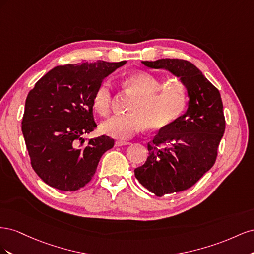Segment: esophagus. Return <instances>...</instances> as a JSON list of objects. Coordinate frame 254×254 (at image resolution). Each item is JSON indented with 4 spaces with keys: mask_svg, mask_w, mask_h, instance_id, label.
I'll return each instance as SVG.
<instances>
[{
    "mask_svg": "<svg viewBox=\"0 0 254 254\" xmlns=\"http://www.w3.org/2000/svg\"><path fill=\"white\" fill-rule=\"evenodd\" d=\"M114 145H115V147H121V146H125V145H129V142H127V141H115V143H114Z\"/></svg>",
    "mask_w": 254,
    "mask_h": 254,
    "instance_id": "34e87169",
    "label": "esophagus"
}]
</instances>
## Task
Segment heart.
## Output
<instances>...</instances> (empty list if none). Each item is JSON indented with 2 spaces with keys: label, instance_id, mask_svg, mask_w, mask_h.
I'll list each match as a JSON object with an SVG mask.
<instances>
[{
  "label": "heart",
  "instance_id": "heart-1",
  "mask_svg": "<svg viewBox=\"0 0 254 254\" xmlns=\"http://www.w3.org/2000/svg\"><path fill=\"white\" fill-rule=\"evenodd\" d=\"M139 72L127 75L122 83L124 89L136 96L128 114L113 115L101 125L102 132L114 139L128 140L149 126L153 130L170 127L186 112L188 90L184 82L175 76ZM112 102V86L109 80L98 84L92 96L94 110L105 117Z\"/></svg>",
  "mask_w": 254,
  "mask_h": 254
}]
</instances>
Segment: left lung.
Listing matches in <instances>:
<instances>
[{
  "mask_svg": "<svg viewBox=\"0 0 254 254\" xmlns=\"http://www.w3.org/2000/svg\"><path fill=\"white\" fill-rule=\"evenodd\" d=\"M142 63L178 76L190 96L188 111L160 130L147 145L146 162L134 170L142 186L161 197L191 188L214 165L226 120L218 89L190 61L165 58Z\"/></svg>",
  "mask_w": 254,
  "mask_h": 254,
  "instance_id": "obj_1",
  "label": "left lung"
}]
</instances>
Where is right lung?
Segmentation results:
<instances>
[{
	"instance_id": "obj_1",
	"label": "right lung",
	"mask_w": 254,
	"mask_h": 254,
	"mask_svg": "<svg viewBox=\"0 0 254 254\" xmlns=\"http://www.w3.org/2000/svg\"><path fill=\"white\" fill-rule=\"evenodd\" d=\"M126 61H93L55 66L29 91L22 119L30 164L50 187L77 190L94 176L99 160L113 147L107 135L82 139L93 131L94 90Z\"/></svg>"
}]
</instances>
